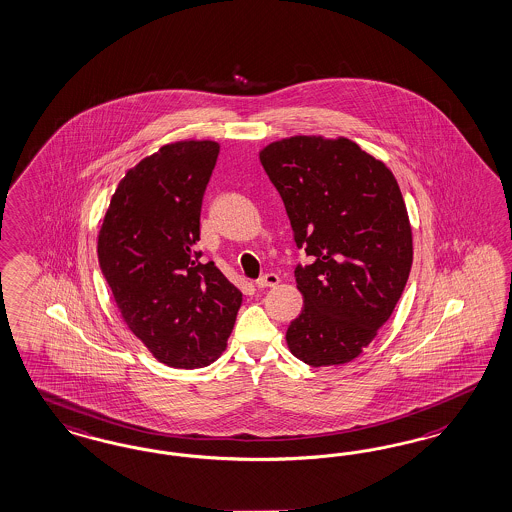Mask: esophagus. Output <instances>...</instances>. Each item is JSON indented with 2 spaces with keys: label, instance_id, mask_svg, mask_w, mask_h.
Segmentation results:
<instances>
[{
  "label": "esophagus",
  "instance_id": "esophagus-1",
  "mask_svg": "<svg viewBox=\"0 0 512 512\" xmlns=\"http://www.w3.org/2000/svg\"><path fill=\"white\" fill-rule=\"evenodd\" d=\"M280 283V276L278 274H274V272H268L265 276H261L259 280H257V287L259 289H265V287H276Z\"/></svg>",
  "mask_w": 512,
  "mask_h": 512
}]
</instances>
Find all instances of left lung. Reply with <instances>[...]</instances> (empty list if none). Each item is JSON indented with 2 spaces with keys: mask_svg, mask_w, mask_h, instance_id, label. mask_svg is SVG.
Listing matches in <instances>:
<instances>
[{
  "mask_svg": "<svg viewBox=\"0 0 512 512\" xmlns=\"http://www.w3.org/2000/svg\"><path fill=\"white\" fill-rule=\"evenodd\" d=\"M282 196L304 306L287 329L291 353L312 367L342 365L393 314L412 266V229L397 179L348 138L293 136L259 153Z\"/></svg>",
  "mask_w": 512,
  "mask_h": 512,
  "instance_id": "8db88e82",
  "label": "left lung"
}]
</instances>
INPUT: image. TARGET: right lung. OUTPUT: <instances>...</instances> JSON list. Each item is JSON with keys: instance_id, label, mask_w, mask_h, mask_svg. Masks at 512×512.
Returning <instances> with one entry per match:
<instances>
[{"instance_id": "1", "label": "right lung", "mask_w": 512, "mask_h": 512, "mask_svg": "<svg viewBox=\"0 0 512 512\" xmlns=\"http://www.w3.org/2000/svg\"><path fill=\"white\" fill-rule=\"evenodd\" d=\"M215 141H177L126 172L98 234V261L128 329L160 363L206 367L227 346L242 293L196 251Z\"/></svg>"}]
</instances>
